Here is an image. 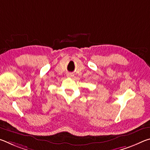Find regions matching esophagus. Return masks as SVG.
Returning a JSON list of instances; mask_svg holds the SVG:
<instances>
[{"mask_svg":"<svg viewBox=\"0 0 150 150\" xmlns=\"http://www.w3.org/2000/svg\"><path fill=\"white\" fill-rule=\"evenodd\" d=\"M73 75L72 74V73H68L67 74V77H73Z\"/></svg>","mask_w":150,"mask_h":150,"instance_id":"esophagus-1","label":"esophagus"}]
</instances>
